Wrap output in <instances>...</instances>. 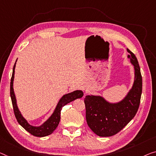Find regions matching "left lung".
Here are the masks:
<instances>
[{"instance_id":"8db88e82","label":"left lung","mask_w":156,"mask_h":156,"mask_svg":"<svg viewBox=\"0 0 156 156\" xmlns=\"http://www.w3.org/2000/svg\"><path fill=\"white\" fill-rule=\"evenodd\" d=\"M127 58L134 66V80L121 101L111 103L103 97L87 95L85 98L88 126L99 136H111L122 129L135 116L142 92V77L137 59L128 49Z\"/></svg>"}]
</instances>
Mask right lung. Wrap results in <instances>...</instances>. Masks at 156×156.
Wrapping results in <instances>:
<instances>
[{
  "label": "right lung",
  "mask_w": 156,
  "mask_h": 156,
  "mask_svg": "<svg viewBox=\"0 0 156 156\" xmlns=\"http://www.w3.org/2000/svg\"><path fill=\"white\" fill-rule=\"evenodd\" d=\"M17 60H16V62H17ZM16 62L13 67L12 75L10 82V97L16 119H17L19 124L22 127H24L30 134H31L32 135L35 136H38V137H43V136L50 135V134H52L55 131V129L57 128L58 125H59L60 118H61L60 117L61 116L60 114H61V110L62 107L66 105V104L70 103L71 101H74L76 99L81 98L83 96V92L82 90H75V91L64 94L60 99L59 102H58L54 112L50 115V117L45 122H44L43 124L40 125V126H33V125H30L27 122V120L23 117L22 113H21L20 110H19L17 104V99H16L13 88V81L14 78H15V69Z\"/></svg>",
  "instance_id": "add662e5"
}]
</instances>
